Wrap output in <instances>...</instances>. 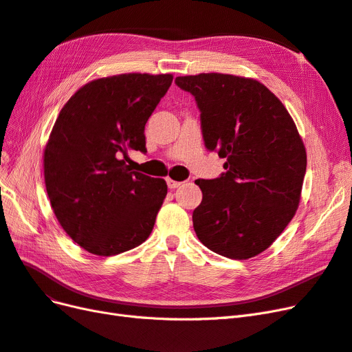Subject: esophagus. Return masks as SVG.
I'll return each mask as SVG.
<instances>
[{
  "label": "esophagus",
  "instance_id": "34e87169",
  "mask_svg": "<svg viewBox=\"0 0 352 352\" xmlns=\"http://www.w3.org/2000/svg\"><path fill=\"white\" fill-rule=\"evenodd\" d=\"M166 182H167V186L170 189H175V188H179L180 185H182V182H177V180H173V179H170V177L166 179Z\"/></svg>",
  "mask_w": 352,
  "mask_h": 352
}]
</instances>
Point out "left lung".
I'll return each instance as SVG.
<instances>
[{
	"instance_id": "8db88e82",
	"label": "left lung",
	"mask_w": 352,
	"mask_h": 352,
	"mask_svg": "<svg viewBox=\"0 0 352 352\" xmlns=\"http://www.w3.org/2000/svg\"><path fill=\"white\" fill-rule=\"evenodd\" d=\"M195 97L207 150L226 158V173L198 179L192 221L216 254L247 260L267 250L300 206L307 153L282 101L251 78L225 73L179 76Z\"/></svg>"
}]
</instances>
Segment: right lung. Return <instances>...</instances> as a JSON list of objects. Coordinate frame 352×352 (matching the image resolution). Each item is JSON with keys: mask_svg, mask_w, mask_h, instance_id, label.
Here are the masks:
<instances>
[{"mask_svg": "<svg viewBox=\"0 0 352 352\" xmlns=\"http://www.w3.org/2000/svg\"><path fill=\"white\" fill-rule=\"evenodd\" d=\"M173 74L123 73L88 82L61 109L44 150L52 211L79 247L101 257L129 251L153 232L164 179L132 172L145 123Z\"/></svg>", "mask_w": 352, "mask_h": 352, "instance_id": "obj_1", "label": "right lung"}]
</instances>
